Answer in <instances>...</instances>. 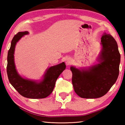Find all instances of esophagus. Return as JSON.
I'll return each mask as SVG.
<instances>
[{
  "mask_svg": "<svg viewBox=\"0 0 125 125\" xmlns=\"http://www.w3.org/2000/svg\"><path fill=\"white\" fill-rule=\"evenodd\" d=\"M72 61L71 59L70 58H67L66 60H65V64H66L67 65H69L72 64Z\"/></svg>",
  "mask_w": 125,
  "mask_h": 125,
  "instance_id": "1",
  "label": "esophagus"
}]
</instances>
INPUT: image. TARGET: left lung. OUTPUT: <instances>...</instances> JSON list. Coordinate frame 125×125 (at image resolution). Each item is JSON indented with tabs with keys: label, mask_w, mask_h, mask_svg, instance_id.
Returning a JSON list of instances; mask_svg holds the SVG:
<instances>
[{
	"label": "left lung",
	"mask_w": 125,
	"mask_h": 125,
	"mask_svg": "<svg viewBox=\"0 0 125 125\" xmlns=\"http://www.w3.org/2000/svg\"><path fill=\"white\" fill-rule=\"evenodd\" d=\"M102 49L98 63L88 68L71 66L74 90L82 98L96 99L108 92L119 74L121 56L117 43L111 35L104 33L101 38Z\"/></svg>",
	"instance_id": "left-lung-1"
}]
</instances>
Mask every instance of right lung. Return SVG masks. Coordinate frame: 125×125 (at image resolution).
I'll list each match as a JSON object with an SVG mask.
<instances>
[{
    "mask_svg": "<svg viewBox=\"0 0 125 125\" xmlns=\"http://www.w3.org/2000/svg\"><path fill=\"white\" fill-rule=\"evenodd\" d=\"M28 31L19 32L12 39L7 57V74L12 86L24 97L30 99L45 98L51 94L59 76L66 68L64 62L50 67L46 71L42 79L30 80L22 77L18 73L14 62V52L18 42Z\"/></svg>",
    "mask_w": 125,
    "mask_h": 125,
    "instance_id": "right-lung-1",
    "label": "right lung"
}]
</instances>
